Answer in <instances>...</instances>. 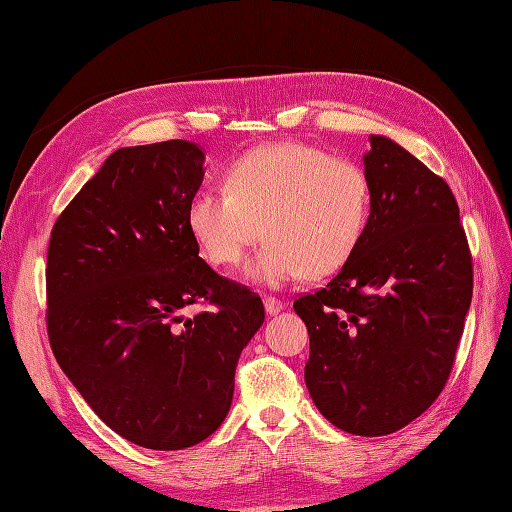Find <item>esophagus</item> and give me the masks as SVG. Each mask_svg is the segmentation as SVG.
<instances>
[{"label":"esophagus","instance_id":"obj_1","mask_svg":"<svg viewBox=\"0 0 512 512\" xmlns=\"http://www.w3.org/2000/svg\"><path fill=\"white\" fill-rule=\"evenodd\" d=\"M284 306H286V303L281 301V299H275V297H264V308H266V312H268V314H277V312L284 310Z\"/></svg>","mask_w":512,"mask_h":512}]
</instances>
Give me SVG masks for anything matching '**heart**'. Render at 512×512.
I'll return each mask as SVG.
<instances>
[{
    "label": "heart",
    "mask_w": 512,
    "mask_h": 512,
    "mask_svg": "<svg viewBox=\"0 0 512 512\" xmlns=\"http://www.w3.org/2000/svg\"><path fill=\"white\" fill-rule=\"evenodd\" d=\"M372 189L363 167L306 143H270L226 169V189H200L187 211L191 235L215 266L233 268L268 237L248 277L281 286L350 262L365 235Z\"/></svg>",
    "instance_id": "b5f03b06"
}]
</instances>
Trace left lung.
<instances>
[{
	"mask_svg": "<svg viewBox=\"0 0 512 512\" xmlns=\"http://www.w3.org/2000/svg\"><path fill=\"white\" fill-rule=\"evenodd\" d=\"M365 235L328 286L295 299L310 334L314 405L354 436H387L447 385L473 297L449 184L394 140L369 138Z\"/></svg>",
	"mask_w": 512,
	"mask_h": 512,
	"instance_id": "1",
	"label": "left lung"
}]
</instances>
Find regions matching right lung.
<instances>
[{
    "label": "right lung",
    "mask_w": 512,
    "mask_h": 512,
    "mask_svg": "<svg viewBox=\"0 0 512 512\" xmlns=\"http://www.w3.org/2000/svg\"><path fill=\"white\" fill-rule=\"evenodd\" d=\"M187 140L118 149L57 217L46 264L52 354L118 436L156 451L209 438L264 323L250 288L200 257L187 211L204 178ZM191 305H211L187 320Z\"/></svg>",
    "instance_id": "1"
}]
</instances>
